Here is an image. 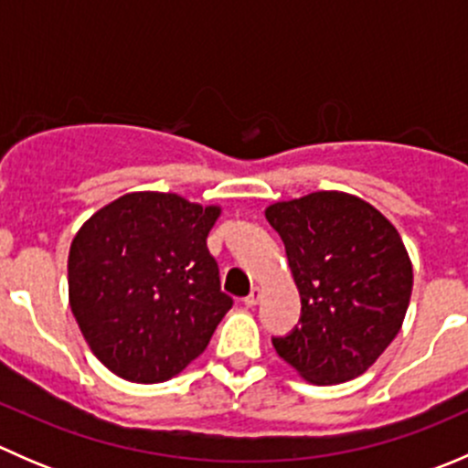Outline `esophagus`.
<instances>
[{
	"mask_svg": "<svg viewBox=\"0 0 468 468\" xmlns=\"http://www.w3.org/2000/svg\"><path fill=\"white\" fill-rule=\"evenodd\" d=\"M261 299H262V290H261V287H253L251 294L244 299V303H247L249 308H253V305H258V301H261Z\"/></svg>",
	"mask_w": 468,
	"mask_h": 468,
	"instance_id": "1",
	"label": "esophagus"
}]
</instances>
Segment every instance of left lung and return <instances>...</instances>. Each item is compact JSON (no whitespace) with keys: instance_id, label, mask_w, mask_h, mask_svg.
Listing matches in <instances>:
<instances>
[{"instance_id":"left-lung-1","label":"left lung","mask_w":468,"mask_h":468,"mask_svg":"<svg viewBox=\"0 0 468 468\" xmlns=\"http://www.w3.org/2000/svg\"><path fill=\"white\" fill-rule=\"evenodd\" d=\"M285 244L301 319L273 337L278 356L314 385L365 374L399 335L412 262L382 212L346 192H313L264 210Z\"/></svg>"}]
</instances>
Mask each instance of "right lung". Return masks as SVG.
Wrapping results in <instances>:
<instances>
[{
  "label": "right lung",
  "mask_w": 468,
  "mask_h": 468,
  "mask_svg": "<svg viewBox=\"0 0 468 468\" xmlns=\"http://www.w3.org/2000/svg\"><path fill=\"white\" fill-rule=\"evenodd\" d=\"M219 212L172 192H131L74 235L69 305L90 351L115 376L163 382L206 351L233 305L206 244Z\"/></svg>",
  "instance_id": "add662e5"
}]
</instances>
